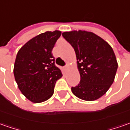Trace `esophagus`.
<instances>
[{"instance_id":"1","label":"esophagus","mask_w":130,"mask_h":130,"mask_svg":"<svg viewBox=\"0 0 130 130\" xmlns=\"http://www.w3.org/2000/svg\"><path fill=\"white\" fill-rule=\"evenodd\" d=\"M68 68H69V65H66L65 67H64V70H65V71H67V70H68Z\"/></svg>"}]
</instances>
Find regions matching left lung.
I'll return each instance as SVG.
<instances>
[{
	"label": "left lung",
	"mask_w": 130,
	"mask_h": 130,
	"mask_svg": "<svg viewBox=\"0 0 130 130\" xmlns=\"http://www.w3.org/2000/svg\"><path fill=\"white\" fill-rule=\"evenodd\" d=\"M62 35L75 50L80 75V83L71 88L72 93L86 101L101 98L113 83L118 67L112 47L92 32L73 30Z\"/></svg>",
	"instance_id": "obj_1"
}]
</instances>
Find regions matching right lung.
Listing matches in <instances>:
<instances>
[{"mask_svg":"<svg viewBox=\"0 0 130 130\" xmlns=\"http://www.w3.org/2000/svg\"><path fill=\"white\" fill-rule=\"evenodd\" d=\"M61 31H47L34 37L18 52L13 73L19 90L30 101L40 103L52 97L62 76L55 65L52 50Z\"/></svg>","mask_w":130,"mask_h":130,"instance_id":"1","label":"right lung"}]
</instances>
